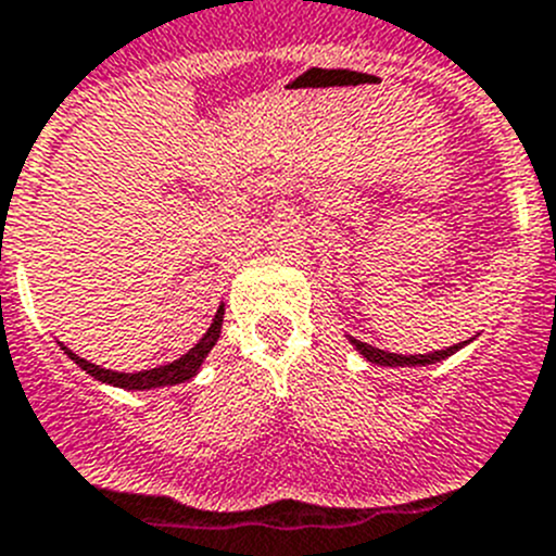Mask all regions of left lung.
I'll list each match as a JSON object with an SVG mask.
<instances>
[{"instance_id": "obj_1", "label": "left lung", "mask_w": 556, "mask_h": 556, "mask_svg": "<svg viewBox=\"0 0 556 556\" xmlns=\"http://www.w3.org/2000/svg\"><path fill=\"white\" fill-rule=\"evenodd\" d=\"M349 342L354 345L356 351H359L362 356H365L367 362H372V365H381V367H428V365H435V362H444L447 356L458 354L464 345L475 342V337H471V340H464V342H455V345H450V349H444V351H430V354H414V356L389 354V351L372 349V345L354 340V337H349Z\"/></svg>"}]
</instances>
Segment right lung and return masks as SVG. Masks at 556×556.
<instances>
[{"label":"right lung","instance_id":"add662e5","mask_svg":"<svg viewBox=\"0 0 556 556\" xmlns=\"http://www.w3.org/2000/svg\"><path fill=\"white\" fill-rule=\"evenodd\" d=\"M222 320H225V304H219V309H216L214 315V324L207 326V331L202 334V340L197 342L194 349L189 351V354H184L180 359L169 362V365H159V367H150V370H139V372H117V370H106V367L101 365H92V362L81 359L79 354H74V351L67 349V345H62L60 349L65 351L71 359L76 362V365L81 367L85 372H90L92 378H98L101 383H112V387H121V389H131V392H144V389H159V387H175V383H186L189 378H194L197 372H200L202 362H205V356L211 354V349L216 345V340H219L222 334Z\"/></svg>","mask_w":556,"mask_h":556}]
</instances>
